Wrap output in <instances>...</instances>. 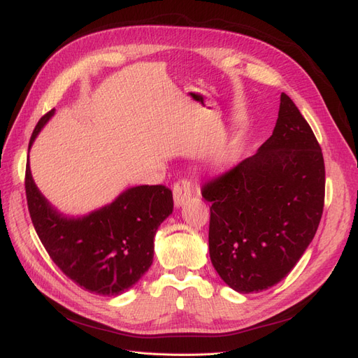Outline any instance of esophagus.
<instances>
[{"label":"esophagus","instance_id":"34e87169","mask_svg":"<svg viewBox=\"0 0 358 358\" xmlns=\"http://www.w3.org/2000/svg\"><path fill=\"white\" fill-rule=\"evenodd\" d=\"M172 192H174V203H176L177 208H180L182 203H186L190 199L193 189H192L190 181L178 180L174 184V190H172Z\"/></svg>","mask_w":358,"mask_h":358}]
</instances>
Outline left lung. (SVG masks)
<instances>
[{"label": "left lung", "mask_w": 358, "mask_h": 358, "mask_svg": "<svg viewBox=\"0 0 358 358\" xmlns=\"http://www.w3.org/2000/svg\"><path fill=\"white\" fill-rule=\"evenodd\" d=\"M321 147L290 96L281 94L272 135L256 155L203 184L211 202L210 257L238 293L278 284L314 239L324 208Z\"/></svg>", "instance_id": "left-lung-1"}]
</instances>
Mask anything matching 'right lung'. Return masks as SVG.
I'll list each match as a JSON object with an SVG mask.
<instances>
[{
    "label": "right lung",
    "mask_w": 358,
    "mask_h": 358,
    "mask_svg": "<svg viewBox=\"0 0 358 358\" xmlns=\"http://www.w3.org/2000/svg\"><path fill=\"white\" fill-rule=\"evenodd\" d=\"M53 114L50 110L38 120L29 148ZM25 190L34 229L56 266L77 285L102 296L122 294L152 266L155 235L174 208L172 192L159 184L131 187L87 215L66 217L41 194L29 162Z\"/></svg>",
    "instance_id": "add662e5"
}]
</instances>
